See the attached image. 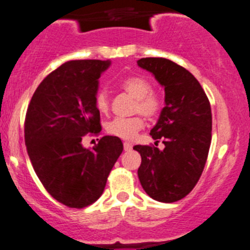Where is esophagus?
<instances>
[{
  "label": "esophagus",
  "instance_id": "esophagus-1",
  "mask_svg": "<svg viewBox=\"0 0 250 250\" xmlns=\"http://www.w3.org/2000/svg\"><path fill=\"white\" fill-rule=\"evenodd\" d=\"M132 149V145L130 142H124V150H131Z\"/></svg>",
  "mask_w": 250,
  "mask_h": 250
}]
</instances>
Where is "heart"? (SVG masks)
<instances>
[{
	"label": "heart",
	"mask_w": 250,
	"mask_h": 250,
	"mask_svg": "<svg viewBox=\"0 0 250 250\" xmlns=\"http://www.w3.org/2000/svg\"><path fill=\"white\" fill-rule=\"evenodd\" d=\"M120 87L136 100L133 113H141L148 119H154L160 114L164 107V101L159 93L152 91V83L148 79L138 75L128 76L122 80ZM95 105L101 114L108 113L109 100L105 91L97 92L95 97ZM143 125L145 122L141 117L117 118L108 124L107 130L110 135L124 140H131L143 127Z\"/></svg>",
	"instance_id": "b5f03b06"
}]
</instances>
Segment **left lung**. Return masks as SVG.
I'll return each mask as SVG.
<instances>
[{
    "label": "left lung",
    "instance_id": "1",
    "mask_svg": "<svg viewBox=\"0 0 250 250\" xmlns=\"http://www.w3.org/2000/svg\"><path fill=\"white\" fill-rule=\"evenodd\" d=\"M140 68L154 75L164 87L165 107L150 130L155 145L135 146L142 162L138 179L150 198L172 203L193 189L203 172L211 142V108L196 78L167 58H141Z\"/></svg>",
    "mask_w": 250,
    "mask_h": 250
}]
</instances>
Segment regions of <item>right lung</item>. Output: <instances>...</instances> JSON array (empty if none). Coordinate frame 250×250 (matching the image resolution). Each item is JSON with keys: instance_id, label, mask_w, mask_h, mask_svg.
<instances>
[{"instance_id": "1", "label": "right lung", "mask_w": 250, "mask_h": 250, "mask_svg": "<svg viewBox=\"0 0 250 250\" xmlns=\"http://www.w3.org/2000/svg\"><path fill=\"white\" fill-rule=\"evenodd\" d=\"M110 61H69L36 88L26 110L25 146L41 184L69 208H85L104 191L108 175L123 152L122 140L104 136L92 148L81 143L100 133L95 97L98 79Z\"/></svg>"}]
</instances>
